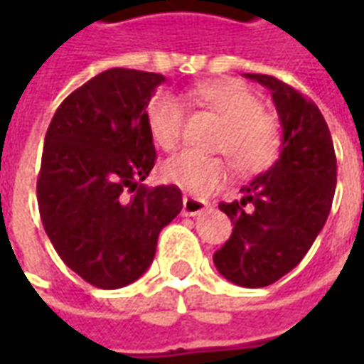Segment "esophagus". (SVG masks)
<instances>
[{"mask_svg":"<svg viewBox=\"0 0 364 364\" xmlns=\"http://www.w3.org/2000/svg\"><path fill=\"white\" fill-rule=\"evenodd\" d=\"M206 208H208L206 200L195 197H183V214L185 216H197V214L205 213Z\"/></svg>","mask_w":364,"mask_h":364,"instance_id":"1","label":"esophagus"}]
</instances>
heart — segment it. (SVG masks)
I'll use <instances>...</instances> for the list:
<instances>
[{"label":"heart","instance_id":"b5f03b06","mask_svg":"<svg viewBox=\"0 0 364 364\" xmlns=\"http://www.w3.org/2000/svg\"><path fill=\"white\" fill-rule=\"evenodd\" d=\"M191 101L216 112L222 127L216 150L226 151L242 173H257L273 166L281 151V127L274 117L261 111L259 97L237 82H210L189 91ZM146 124L161 150H175L183 136L185 109L171 93H159L146 107ZM159 173L164 181L191 195H208L230 179V161L222 156L181 151L166 159Z\"/></svg>","mask_w":364,"mask_h":364}]
</instances>
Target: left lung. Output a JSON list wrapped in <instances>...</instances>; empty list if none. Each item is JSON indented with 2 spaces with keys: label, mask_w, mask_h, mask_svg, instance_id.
Segmentation results:
<instances>
[{
  "label": "left lung",
  "mask_w": 364,
  "mask_h": 364,
  "mask_svg": "<svg viewBox=\"0 0 364 364\" xmlns=\"http://www.w3.org/2000/svg\"><path fill=\"white\" fill-rule=\"evenodd\" d=\"M244 75L271 91L282 127L281 154L240 189V200L218 205L234 230L213 259L230 282L261 289L292 271L312 247L331 208L337 161L328 124L310 99L273 75Z\"/></svg>",
  "instance_id": "obj_1"
}]
</instances>
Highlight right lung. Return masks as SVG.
I'll return each mask as SVG.
<instances>
[{"label": "right lung", "instance_id": "right-lung-1", "mask_svg": "<svg viewBox=\"0 0 364 364\" xmlns=\"http://www.w3.org/2000/svg\"><path fill=\"white\" fill-rule=\"evenodd\" d=\"M164 82L111 68L70 93L46 130L36 181L43 226L62 261L97 289L140 279L183 208L179 187L142 185L156 161L146 107Z\"/></svg>", "mask_w": 364, "mask_h": 364}]
</instances>
